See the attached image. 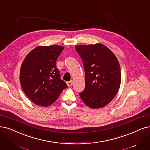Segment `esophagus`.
<instances>
[{"instance_id":"34e87169","label":"esophagus","mask_w":150,"mask_h":150,"mask_svg":"<svg viewBox=\"0 0 150 150\" xmlns=\"http://www.w3.org/2000/svg\"><path fill=\"white\" fill-rule=\"evenodd\" d=\"M67 85L68 87H71L72 85H73V81H71L67 82Z\"/></svg>"}]
</instances>
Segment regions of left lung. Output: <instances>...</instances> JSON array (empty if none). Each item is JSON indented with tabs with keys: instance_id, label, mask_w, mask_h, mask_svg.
<instances>
[{
	"instance_id": "8db88e82",
	"label": "left lung",
	"mask_w": 150,
	"mask_h": 150,
	"mask_svg": "<svg viewBox=\"0 0 150 150\" xmlns=\"http://www.w3.org/2000/svg\"><path fill=\"white\" fill-rule=\"evenodd\" d=\"M76 50L85 71L86 86L79 95L91 108L104 107L115 98L121 84V68L115 55L106 46L80 45Z\"/></svg>"
}]
</instances>
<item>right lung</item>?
Returning a JSON list of instances; mask_svg holds the SVG:
<instances>
[{
	"mask_svg": "<svg viewBox=\"0 0 150 150\" xmlns=\"http://www.w3.org/2000/svg\"><path fill=\"white\" fill-rule=\"evenodd\" d=\"M63 49V47L59 45L38 46L24 59L20 74L21 86L35 104L49 106L67 88L56 64Z\"/></svg>",
	"mask_w": 150,
	"mask_h": 150,
	"instance_id": "right-lung-1",
	"label": "right lung"
}]
</instances>
